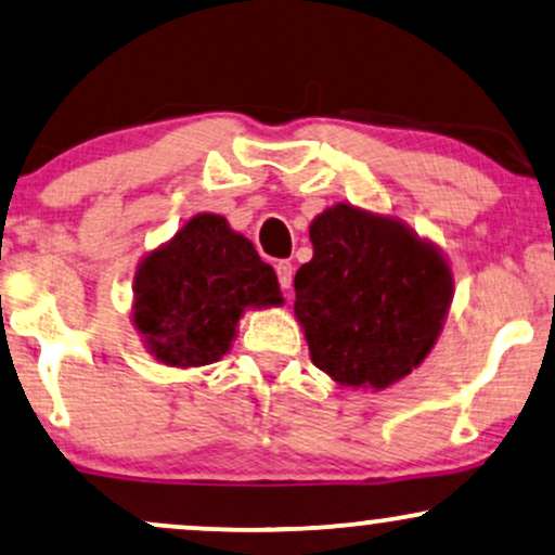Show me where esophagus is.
<instances>
[{
  "mask_svg": "<svg viewBox=\"0 0 555 555\" xmlns=\"http://www.w3.org/2000/svg\"><path fill=\"white\" fill-rule=\"evenodd\" d=\"M276 276H279V284H282V289H289L292 279H295V266H292L289 260H279Z\"/></svg>",
  "mask_w": 555,
  "mask_h": 555,
  "instance_id": "34e87169",
  "label": "esophagus"
}]
</instances>
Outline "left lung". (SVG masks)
<instances>
[{"label":"left lung","mask_w":555,"mask_h":555,"mask_svg":"<svg viewBox=\"0 0 555 555\" xmlns=\"http://www.w3.org/2000/svg\"><path fill=\"white\" fill-rule=\"evenodd\" d=\"M295 315L312 364L336 383L387 387L424 362L452 299L444 258L396 219L338 204L310 227Z\"/></svg>","instance_id":"left-lung-1"}]
</instances>
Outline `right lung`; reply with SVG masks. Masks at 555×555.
<instances>
[{
    "label": "right lung",
    "mask_w": 555,
    "mask_h": 555,
    "mask_svg": "<svg viewBox=\"0 0 555 555\" xmlns=\"http://www.w3.org/2000/svg\"><path fill=\"white\" fill-rule=\"evenodd\" d=\"M248 305H282L276 273L219 214H198L137 273L133 323L159 362L202 366L230 349Z\"/></svg>",
    "instance_id": "right-lung-1"
}]
</instances>
